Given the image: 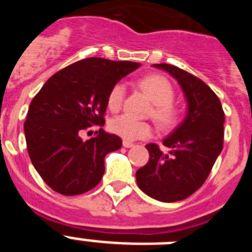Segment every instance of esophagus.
<instances>
[{
	"label": "esophagus",
	"mask_w": 252,
	"mask_h": 252,
	"mask_svg": "<svg viewBox=\"0 0 252 252\" xmlns=\"http://www.w3.org/2000/svg\"><path fill=\"white\" fill-rule=\"evenodd\" d=\"M122 145H124V148H132L133 144L130 141H126V140H124V142H122Z\"/></svg>",
	"instance_id": "1"
}]
</instances>
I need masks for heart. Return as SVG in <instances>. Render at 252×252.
<instances>
[{"label": "heart", "instance_id": "obj_1", "mask_svg": "<svg viewBox=\"0 0 252 252\" xmlns=\"http://www.w3.org/2000/svg\"><path fill=\"white\" fill-rule=\"evenodd\" d=\"M139 87L154 102L150 115L160 127L168 128L174 126L179 120V110L173 103L174 88L165 77L159 74H150L141 78ZM126 88L122 83H117L111 88L107 104L111 111H119L124 103ZM110 130L117 136L125 140L146 139L153 133V126L149 122L139 121L128 115L117 116L110 121Z\"/></svg>", "mask_w": 252, "mask_h": 252}]
</instances>
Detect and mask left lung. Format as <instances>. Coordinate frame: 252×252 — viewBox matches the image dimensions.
I'll return each mask as SVG.
<instances>
[{
	"label": "left lung",
	"instance_id": "8db88e82",
	"mask_svg": "<svg viewBox=\"0 0 252 252\" xmlns=\"http://www.w3.org/2000/svg\"><path fill=\"white\" fill-rule=\"evenodd\" d=\"M174 77L182 87L188 112L162 145L148 144L150 159L136 171L139 188L160 202L183 201L201 188L223 148L224 112L217 97L203 81L170 64H154Z\"/></svg>",
	"mask_w": 252,
	"mask_h": 252
}]
</instances>
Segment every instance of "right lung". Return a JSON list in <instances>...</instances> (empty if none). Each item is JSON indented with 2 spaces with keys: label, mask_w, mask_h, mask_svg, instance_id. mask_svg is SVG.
Here are the masks:
<instances>
[{
  "label": "right lung",
  "mask_w": 252,
  "mask_h": 252,
  "mask_svg": "<svg viewBox=\"0 0 252 252\" xmlns=\"http://www.w3.org/2000/svg\"><path fill=\"white\" fill-rule=\"evenodd\" d=\"M140 66L133 62L87 58L50 77L31 101L24 124L31 162L53 190L78 195L94 188L104 173V157L122 140L99 128L83 141L81 133L103 126L111 88Z\"/></svg>",
  "instance_id": "add662e5"
}]
</instances>
